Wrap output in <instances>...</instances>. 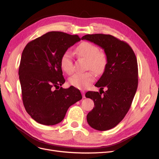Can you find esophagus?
I'll return each mask as SVG.
<instances>
[{"instance_id": "esophagus-1", "label": "esophagus", "mask_w": 159, "mask_h": 159, "mask_svg": "<svg viewBox=\"0 0 159 159\" xmlns=\"http://www.w3.org/2000/svg\"><path fill=\"white\" fill-rule=\"evenodd\" d=\"M81 93H82V97H83V98H85V92H84V91H81Z\"/></svg>"}]
</instances>
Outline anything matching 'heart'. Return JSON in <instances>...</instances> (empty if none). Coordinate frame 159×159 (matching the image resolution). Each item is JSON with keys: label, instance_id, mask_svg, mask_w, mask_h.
I'll use <instances>...</instances> for the list:
<instances>
[{"label": "heart", "instance_id": "obj_1", "mask_svg": "<svg viewBox=\"0 0 159 159\" xmlns=\"http://www.w3.org/2000/svg\"><path fill=\"white\" fill-rule=\"evenodd\" d=\"M76 54L87 60L86 68L93 71L96 74L102 73L107 63V57L105 53L99 51L97 46L88 42H83L80 44L76 48ZM60 66L66 74H70L73 71V59L70 51L65 52L61 56ZM94 81V74L91 71L75 74L69 79L70 85L80 89H87Z\"/></svg>", "mask_w": 159, "mask_h": 159}]
</instances>
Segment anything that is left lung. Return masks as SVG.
<instances>
[{"label":"left lung","mask_w":159,"mask_h":159,"mask_svg":"<svg viewBox=\"0 0 159 159\" xmlns=\"http://www.w3.org/2000/svg\"><path fill=\"white\" fill-rule=\"evenodd\" d=\"M81 40L102 48L107 57L103 74L95 85L102 91L107 87V91L85 93V97L92 99L95 105L87 115L88 124L98 131H107L122 121L131 105L138 86L136 56L127 42L111 35L87 34Z\"/></svg>","instance_id":"8db88e82"}]
</instances>
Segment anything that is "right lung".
<instances>
[{"instance_id":"add662e5","label":"right lung","mask_w":159,"mask_h":159,"mask_svg":"<svg viewBox=\"0 0 159 159\" xmlns=\"http://www.w3.org/2000/svg\"><path fill=\"white\" fill-rule=\"evenodd\" d=\"M80 40L78 35L49 32L24 49L18 70L22 102L26 112L38 123H60L71 105L82 98L74 86L57 89L65 82L61 56Z\"/></svg>"}]
</instances>
